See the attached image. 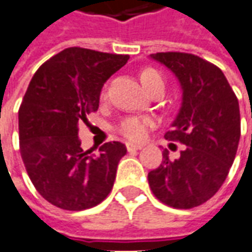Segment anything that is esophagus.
<instances>
[{
	"label": "esophagus",
	"instance_id": "esophagus-1",
	"mask_svg": "<svg viewBox=\"0 0 252 252\" xmlns=\"http://www.w3.org/2000/svg\"><path fill=\"white\" fill-rule=\"evenodd\" d=\"M142 148H143V145H139V143H131V142H128V143H126V150H128V152L140 150Z\"/></svg>",
	"mask_w": 252,
	"mask_h": 252
}]
</instances>
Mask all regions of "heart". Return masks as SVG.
Segmentation results:
<instances>
[{
	"label": "heart",
	"instance_id": "1",
	"mask_svg": "<svg viewBox=\"0 0 252 252\" xmlns=\"http://www.w3.org/2000/svg\"><path fill=\"white\" fill-rule=\"evenodd\" d=\"M139 80L145 90L150 91L156 84L162 83L161 76L153 70V68H145L139 74ZM153 126V121L149 117H142V116H132L124 119L119 126V132L126 138V139L138 142V140L145 139L148 135L149 129Z\"/></svg>",
	"mask_w": 252,
	"mask_h": 252
}]
</instances>
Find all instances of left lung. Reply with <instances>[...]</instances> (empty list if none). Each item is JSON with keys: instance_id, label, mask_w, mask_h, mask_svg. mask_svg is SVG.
<instances>
[{"instance_id": "obj_1", "label": "left lung", "mask_w": 252, "mask_h": 252, "mask_svg": "<svg viewBox=\"0 0 252 252\" xmlns=\"http://www.w3.org/2000/svg\"><path fill=\"white\" fill-rule=\"evenodd\" d=\"M174 73L182 87V106L165 139L186 148L148 175L150 189L161 203L189 210L220 190L232 167L240 140V109L220 67L193 54L150 55Z\"/></svg>"}]
</instances>
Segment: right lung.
I'll list each match as a JSON object with an SVG mask.
<instances>
[{"instance_id": "obj_1", "label": "right lung", "mask_w": 252, "mask_h": 252, "mask_svg": "<svg viewBox=\"0 0 252 252\" xmlns=\"http://www.w3.org/2000/svg\"><path fill=\"white\" fill-rule=\"evenodd\" d=\"M128 59L66 48L42 63L29 84L19 109L20 155L34 188L58 208L83 211L112 191L126 145L107 142L92 156L81 149L78 124L96 112L103 84Z\"/></svg>"}]
</instances>
